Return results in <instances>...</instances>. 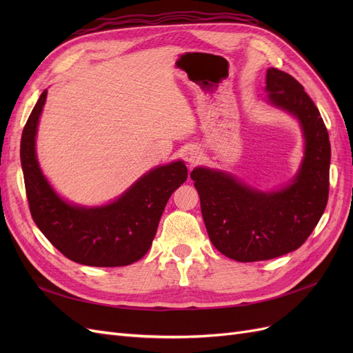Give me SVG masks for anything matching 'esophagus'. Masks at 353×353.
<instances>
[{"label":"esophagus","mask_w":353,"mask_h":353,"mask_svg":"<svg viewBox=\"0 0 353 353\" xmlns=\"http://www.w3.org/2000/svg\"><path fill=\"white\" fill-rule=\"evenodd\" d=\"M184 159L187 160V162L190 163V165H193V163H196L197 160L200 159V152L197 150L196 147H191V148H187V150L184 152Z\"/></svg>","instance_id":"obj_1"}]
</instances>
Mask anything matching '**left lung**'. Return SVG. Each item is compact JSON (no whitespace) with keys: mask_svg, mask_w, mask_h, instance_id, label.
I'll return each instance as SVG.
<instances>
[{"mask_svg":"<svg viewBox=\"0 0 353 353\" xmlns=\"http://www.w3.org/2000/svg\"><path fill=\"white\" fill-rule=\"evenodd\" d=\"M265 91L271 105L301 125L303 159L290 183L262 191L225 170L197 166L190 174L212 244L239 262L268 261L301 248L328 200L331 147L316 105L301 83L275 68L266 70Z\"/></svg>","mask_w":353,"mask_h":353,"instance_id":"1","label":"left lung"}]
</instances>
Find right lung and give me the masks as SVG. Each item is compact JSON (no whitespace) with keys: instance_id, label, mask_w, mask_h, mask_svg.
<instances>
[{"instance_id":"right-lung-1","label":"right lung","mask_w":353,"mask_h":353,"mask_svg":"<svg viewBox=\"0 0 353 353\" xmlns=\"http://www.w3.org/2000/svg\"><path fill=\"white\" fill-rule=\"evenodd\" d=\"M47 100L41 94L20 141L26 196L37 227L57 250L88 266H125L150 249L169 197L185 183L183 160L148 170L108 205L82 206L63 199L42 174L37 157L38 123Z\"/></svg>"}]
</instances>
